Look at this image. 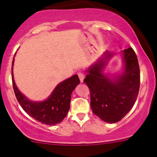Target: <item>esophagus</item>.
<instances>
[{
    "mask_svg": "<svg viewBox=\"0 0 157 157\" xmlns=\"http://www.w3.org/2000/svg\"><path fill=\"white\" fill-rule=\"evenodd\" d=\"M77 75H78L79 78H80V82H83V80H84V74L82 73V72L80 71V72H78V73H77Z\"/></svg>",
    "mask_w": 157,
    "mask_h": 157,
    "instance_id": "34e87169",
    "label": "esophagus"
}]
</instances>
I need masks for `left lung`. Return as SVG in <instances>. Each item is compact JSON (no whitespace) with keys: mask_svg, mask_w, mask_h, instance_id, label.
I'll return each mask as SVG.
<instances>
[{"mask_svg":"<svg viewBox=\"0 0 157 157\" xmlns=\"http://www.w3.org/2000/svg\"><path fill=\"white\" fill-rule=\"evenodd\" d=\"M124 69L121 75L110 79L102 73L113 53H105V57L87 70L83 82L90 90V105L94 114L108 123L119 121L132 109L140 86V70L135 51L132 48L124 50Z\"/></svg>","mask_w":157,"mask_h":157,"instance_id":"left-lung-1","label":"left lung"}]
</instances>
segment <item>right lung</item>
I'll use <instances>...</instances> for the list:
<instances>
[{"label": "right lung", "instance_id": "right-lung-1", "mask_svg": "<svg viewBox=\"0 0 157 157\" xmlns=\"http://www.w3.org/2000/svg\"><path fill=\"white\" fill-rule=\"evenodd\" d=\"M12 65V80L15 97L27 114L38 121L47 125L59 124L65 118L70 108L71 96L76 86L80 83L77 75H73L56 86L47 100L41 102L30 101L20 92L13 79Z\"/></svg>", "mask_w": 157, "mask_h": 157}]
</instances>
